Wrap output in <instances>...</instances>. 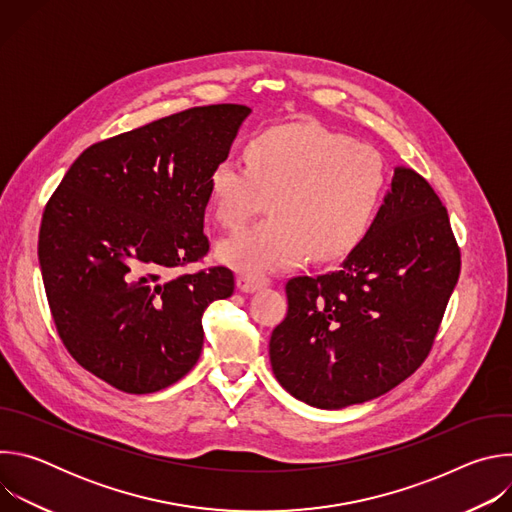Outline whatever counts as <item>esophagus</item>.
Segmentation results:
<instances>
[{
  "label": "esophagus",
  "mask_w": 512,
  "mask_h": 512,
  "mask_svg": "<svg viewBox=\"0 0 512 512\" xmlns=\"http://www.w3.org/2000/svg\"><path fill=\"white\" fill-rule=\"evenodd\" d=\"M269 279L265 277H253V275H237V287L245 294H251V291H257L259 287H265Z\"/></svg>",
  "instance_id": "34e87169"
}]
</instances>
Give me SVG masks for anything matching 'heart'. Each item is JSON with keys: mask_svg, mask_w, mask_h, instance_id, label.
Listing matches in <instances>:
<instances>
[{"mask_svg": "<svg viewBox=\"0 0 512 512\" xmlns=\"http://www.w3.org/2000/svg\"><path fill=\"white\" fill-rule=\"evenodd\" d=\"M387 188L381 154L316 123H289L255 135L247 164L216 162L208 176L218 223L241 227L261 210L271 216L218 245V259L247 275L336 261L369 233Z\"/></svg>", "mask_w": 512, "mask_h": 512, "instance_id": "heart-1", "label": "heart"}]
</instances>
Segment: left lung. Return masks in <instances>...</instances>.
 <instances>
[{
	"mask_svg": "<svg viewBox=\"0 0 512 512\" xmlns=\"http://www.w3.org/2000/svg\"><path fill=\"white\" fill-rule=\"evenodd\" d=\"M460 265L440 196L395 168L375 223L342 265L287 281V314L269 340L275 379L320 409L391 391L427 358Z\"/></svg>",
	"mask_w": 512,
	"mask_h": 512,
	"instance_id": "8db88e82",
	"label": "left lung"
}]
</instances>
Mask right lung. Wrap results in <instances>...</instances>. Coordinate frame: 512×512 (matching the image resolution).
I'll use <instances>...</instances> for the list:
<instances>
[{"label": "right lung", "instance_id": "obj_1", "mask_svg": "<svg viewBox=\"0 0 512 512\" xmlns=\"http://www.w3.org/2000/svg\"><path fill=\"white\" fill-rule=\"evenodd\" d=\"M245 105L192 107L93 143L46 202L38 259L56 332L83 369L145 395L200 358L202 314L235 291L208 249V176L229 156Z\"/></svg>", "mask_w": 512, "mask_h": 512}]
</instances>
